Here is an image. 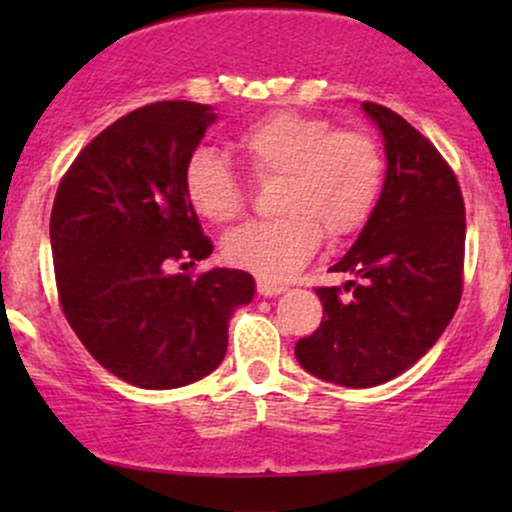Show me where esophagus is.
I'll return each instance as SVG.
<instances>
[{
  "instance_id": "obj_1",
  "label": "esophagus",
  "mask_w": 512,
  "mask_h": 512,
  "mask_svg": "<svg viewBox=\"0 0 512 512\" xmlns=\"http://www.w3.org/2000/svg\"><path fill=\"white\" fill-rule=\"evenodd\" d=\"M281 291H286L284 284H276V281L269 279H257V293L260 296H279Z\"/></svg>"
}]
</instances>
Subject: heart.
<instances>
[{
	"instance_id": "1",
	"label": "heart",
	"mask_w": 512,
	"mask_h": 512,
	"mask_svg": "<svg viewBox=\"0 0 512 512\" xmlns=\"http://www.w3.org/2000/svg\"><path fill=\"white\" fill-rule=\"evenodd\" d=\"M233 151L252 178H276L274 219L238 228L223 243L226 260L262 279H286L330 243L356 236L378 207L385 158L361 127L334 129L327 117L274 110L233 134ZM187 202L209 223H231L245 211L248 185L214 151L199 149L182 170Z\"/></svg>"
}]
</instances>
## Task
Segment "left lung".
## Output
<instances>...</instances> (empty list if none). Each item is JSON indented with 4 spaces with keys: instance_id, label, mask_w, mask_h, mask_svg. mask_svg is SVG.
I'll return each instance as SVG.
<instances>
[{
    "instance_id": "1",
    "label": "left lung",
    "mask_w": 512,
    "mask_h": 512,
    "mask_svg": "<svg viewBox=\"0 0 512 512\" xmlns=\"http://www.w3.org/2000/svg\"><path fill=\"white\" fill-rule=\"evenodd\" d=\"M363 108L385 139L383 195L332 267L354 281L317 286L322 322L296 342L308 373L344 387L387 383L414 366L445 332L464 284L467 223L455 170L395 110L373 101Z\"/></svg>"
}]
</instances>
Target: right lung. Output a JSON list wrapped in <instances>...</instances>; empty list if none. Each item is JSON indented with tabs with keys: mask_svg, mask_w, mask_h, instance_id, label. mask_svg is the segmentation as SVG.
<instances>
[{
	"mask_svg": "<svg viewBox=\"0 0 512 512\" xmlns=\"http://www.w3.org/2000/svg\"><path fill=\"white\" fill-rule=\"evenodd\" d=\"M209 105L158 101L93 137L50 216L60 308L79 342L129 385H190L226 356L233 308L255 296L240 269L175 274L214 250L182 170L214 122Z\"/></svg>",
	"mask_w": 512,
	"mask_h": 512,
	"instance_id": "add662e5",
	"label": "right lung"
}]
</instances>
